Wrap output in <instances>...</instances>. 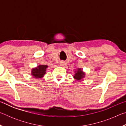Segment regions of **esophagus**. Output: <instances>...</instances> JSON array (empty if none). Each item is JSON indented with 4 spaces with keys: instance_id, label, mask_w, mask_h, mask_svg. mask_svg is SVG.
<instances>
[{
    "instance_id": "1",
    "label": "esophagus",
    "mask_w": 126,
    "mask_h": 126,
    "mask_svg": "<svg viewBox=\"0 0 126 126\" xmlns=\"http://www.w3.org/2000/svg\"><path fill=\"white\" fill-rule=\"evenodd\" d=\"M64 64V62L63 61H61L60 62V65L61 66H63Z\"/></svg>"
}]
</instances>
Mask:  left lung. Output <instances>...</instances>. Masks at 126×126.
I'll list each match as a JSON object with an SVG mask.
<instances>
[{
  "label": "left lung",
  "mask_w": 126,
  "mask_h": 126,
  "mask_svg": "<svg viewBox=\"0 0 126 126\" xmlns=\"http://www.w3.org/2000/svg\"><path fill=\"white\" fill-rule=\"evenodd\" d=\"M84 77V73H83L81 69H78V71L77 72V73H75L74 77L77 80H80Z\"/></svg>",
  "instance_id": "1"
}]
</instances>
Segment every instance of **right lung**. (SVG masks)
Here are the masks:
<instances>
[{
  "mask_svg": "<svg viewBox=\"0 0 126 126\" xmlns=\"http://www.w3.org/2000/svg\"><path fill=\"white\" fill-rule=\"evenodd\" d=\"M48 67L46 65H39L37 68H33L32 71V74L36 78H42L46 74L47 68Z\"/></svg>",
  "mask_w": 126,
  "mask_h": 126,
  "instance_id": "1",
  "label": "right lung"
}]
</instances>
